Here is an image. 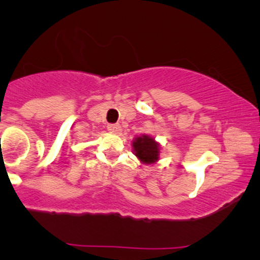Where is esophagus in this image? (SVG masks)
Instances as JSON below:
<instances>
[{
    "instance_id": "34e87169",
    "label": "esophagus",
    "mask_w": 260,
    "mask_h": 260,
    "mask_svg": "<svg viewBox=\"0 0 260 260\" xmlns=\"http://www.w3.org/2000/svg\"><path fill=\"white\" fill-rule=\"evenodd\" d=\"M107 129L110 131L111 133H120L121 132V126L118 123H111V124H107Z\"/></svg>"
}]
</instances>
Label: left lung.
Here are the masks:
<instances>
[{
    "instance_id": "1",
    "label": "left lung",
    "mask_w": 260,
    "mask_h": 260,
    "mask_svg": "<svg viewBox=\"0 0 260 260\" xmlns=\"http://www.w3.org/2000/svg\"><path fill=\"white\" fill-rule=\"evenodd\" d=\"M132 145L134 154L143 164H154L155 161L159 160V144L151 137L145 136V134L137 137L133 140Z\"/></svg>"
}]
</instances>
